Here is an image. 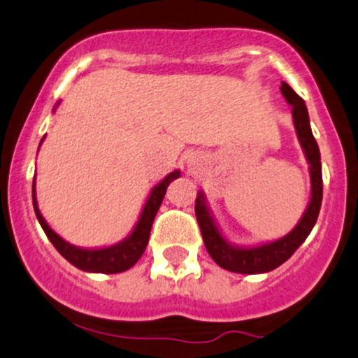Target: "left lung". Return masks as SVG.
<instances>
[{
  "label": "left lung",
  "mask_w": 358,
  "mask_h": 358,
  "mask_svg": "<svg viewBox=\"0 0 358 358\" xmlns=\"http://www.w3.org/2000/svg\"><path fill=\"white\" fill-rule=\"evenodd\" d=\"M280 92L292 108L296 134H298L304 157L309 164V178H311V198H309L306 211L301 216L298 224L286 236L274 240V242L255 245V247H240V245L228 242L223 233L220 231L218 224H216L210 208H208L203 191H199L198 198H196V218H198L208 254L220 267L230 272H236V274H264V272L274 271V268L282 266L289 257L298 250L299 245L308 238L320 215L321 199H323L321 155L318 143H316L311 127H309L308 108L289 84L282 83Z\"/></svg>",
  "instance_id": "obj_1"
}]
</instances>
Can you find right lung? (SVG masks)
Instances as JSON below:
<instances>
[{
	"label": "right lung",
	"instance_id": "right-lung-1",
	"mask_svg": "<svg viewBox=\"0 0 358 358\" xmlns=\"http://www.w3.org/2000/svg\"><path fill=\"white\" fill-rule=\"evenodd\" d=\"M59 106V103L55 104V108ZM54 108V110H55ZM45 138V136H43ZM42 138V140H43ZM42 143V142H40ZM180 176V171H174L171 174H167L157 186H154V189L148 194L145 206H143L142 213H140V218L136 222L135 228L131 230L130 235L127 238H123L122 242L110 245V247L103 248H81L71 245L69 242L59 236L52 228L47 224L45 218L42 216V213L38 210L37 204V196H35V178H34V210L37 215L38 223L42 224L43 231H45L47 238L50 240L52 245L57 248V252L64 257L66 260H69L74 267L81 268L86 272H96V274H118V272H125L130 267H134L138 262L140 257L145 252L148 236H150L152 223H154L155 215H157L160 204H162L164 196H166L167 186L174 179H178Z\"/></svg>",
	"mask_w": 358,
	"mask_h": 358
}]
</instances>
